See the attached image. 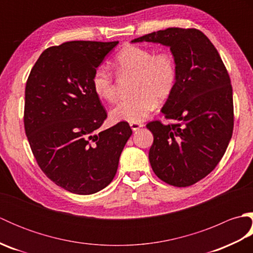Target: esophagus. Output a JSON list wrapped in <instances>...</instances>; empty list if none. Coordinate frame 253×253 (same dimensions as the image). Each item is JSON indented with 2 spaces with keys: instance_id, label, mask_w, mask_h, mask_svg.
I'll return each instance as SVG.
<instances>
[{
  "instance_id": "1",
  "label": "esophagus",
  "mask_w": 253,
  "mask_h": 253,
  "mask_svg": "<svg viewBox=\"0 0 253 253\" xmlns=\"http://www.w3.org/2000/svg\"><path fill=\"white\" fill-rule=\"evenodd\" d=\"M144 125L142 123H130V127H131V129L133 130V131H136V130H138L139 128H141V127H143Z\"/></svg>"
}]
</instances>
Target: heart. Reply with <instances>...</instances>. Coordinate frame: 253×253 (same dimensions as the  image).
<instances>
[{"mask_svg": "<svg viewBox=\"0 0 253 253\" xmlns=\"http://www.w3.org/2000/svg\"><path fill=\"white\" fill-rule=\"evenodd\" d=\"M114 66L121 73L136 74L131 98L121 100L110 111L114 122L140 123L146 120L159 102L173 93L177 83V67L169 52L154 53L139 45H128L117 53ZM91 85L100 99L113 101L116 88L113 75L104 65L96 67Z\"/></svg>", "mask_w": 253, "mask_h": 253, "instance_id": "b5f03b06", "label": "heart"}]
</instances>
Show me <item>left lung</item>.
Wrapping results in <instances>:
<instances>
[{"label": "left lung", "mask_w": 253, "mask_h": 253, "mask_svg": "<svg viewBox=\"0 0 253 253\" xmlns=\"http://www.w3.org/2000/svg\"><path fill=\"white\" fill-rule=\"evenodd\" d=\"M169 46L177 67L176 87L162 113L175 124L150 122L151 168L161 180L175 187L196 184L215 169L226 151L234 128L233 88L215 46L195 28H168L131 42Z\"/></svg>", "instance_id": "1"}]
</instances>
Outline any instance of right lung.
Wrapping results in <instances>:
<instances>
[{"label":"right lung","mask_w":253,"mask_h":253,"mask_svg":"<svg viewBox=\"0 0 253 253\" xmlns=\"http://www.w3.org/2000/svg\"><path fill=\"white\" fill-rule=\"evenodd\" d=\"M118 41H69L47 47L32 67L25 89L24 124L38 165L57 186L92 195L114 178L131 128L107 117L91 78Z\"/></svg>","instance_id":"obj_1"}]
</instances>
